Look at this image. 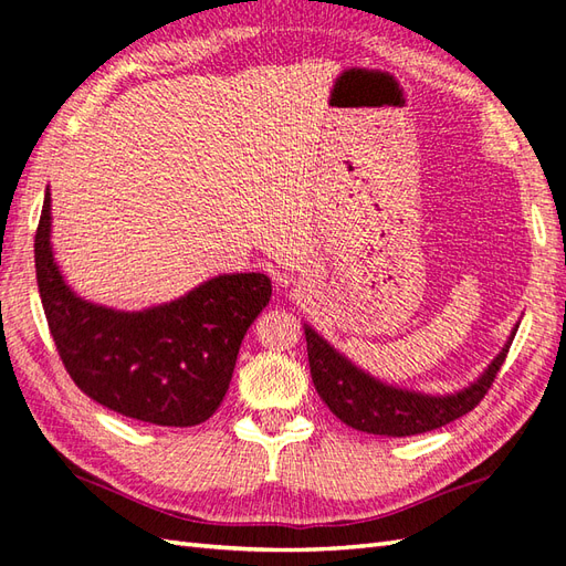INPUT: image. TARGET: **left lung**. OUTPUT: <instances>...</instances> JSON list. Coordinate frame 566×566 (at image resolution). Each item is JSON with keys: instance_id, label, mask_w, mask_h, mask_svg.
Returning <instances> with one entry per match:
<instances>
[{"instance_id": "obj_1", "label": "left lung", "mask_w": 566, "mask_h": 566, "mask_svg": "<svg viewBox=\"0 0 566 566\" xmlns=\"http://www.w3.org/2000/svg\"><path fill=\"white\" fill-rule=\"evenodd\" d=\"M516 327L510 342L504 344V349L473 385L463 387L457 395L430 397L370 378L368 373L356 368L349 358H344L337 349H332L315 329L306 325L311 378L317 395H321L327 409L342 423L360 432L387 434V438L421 434L457 421V418L467 416L481 403L490 385L495 382L506 354H510Z\"/></svg>"}]
</instances>
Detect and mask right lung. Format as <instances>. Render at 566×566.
<instances>
[{
  "label": "right lung",
  "mask_w": 566,
  "mask_h": 566,
  "mask_svg": "<svg viewBox=\"0 0 566 566\" xmlns=\"http://www.w3.org/2000/svg\"><path fill=\"white\" fill-rule=\"evenodd\" d=\"M42 308L81 392L143 423L188 428L220 407L245 329L270 303L268 274H220L138 313L83 301L64 284L50 245V191L35 231Z\"/></svg>",
  "instance_id": "obj_1"
}]
</instances>
